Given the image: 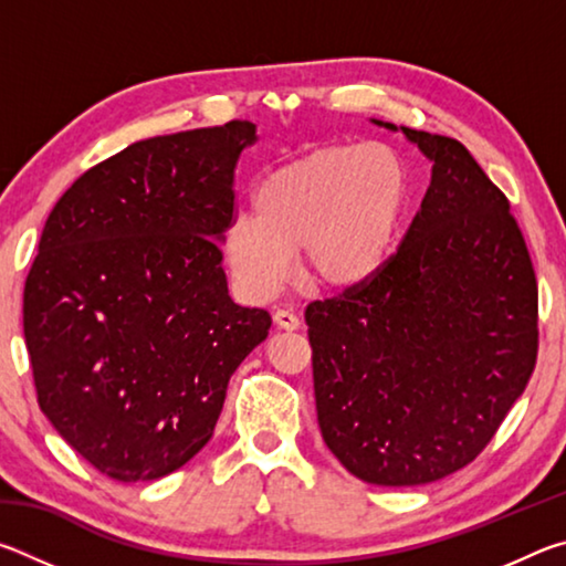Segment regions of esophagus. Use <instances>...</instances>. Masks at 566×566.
<instances>
[{
  "label": "esophagus",
  "mask_w": 566,
  "mask_h": 566,
  "mask_svg": "<svg viewBox=\"0 0 566 566\" xmlns=\"http://www.w3.org/2000/svg\"><path fill=\"white\" fill-rule=\"evenodd\" d=\"M274 324L280 329H286V332H294V329H300V317H296L294 312H290V310H276L274 312Z\"/></svg>",
  "instance_id": "obj_1"
}]
</instances>
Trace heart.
<instances>
[{
	"label": "heart",
	"instance_id": "1",
	"mask_svg": "<svg viewBox=\"0 0 566 566\" xmlns=\"http://www.w3.org/2000/svg\"><path fill=\"white\" fill-rule=\"evenodd\" d=\"M411 197L405 159L387 145H329L276 167L237 212L222 254L237 290L270 300L300 252L304 282L322 292L367 284L395 252Z\"/></svg>",
	"mask_w": 566,
	"mask_h": 566
}]
</instances>
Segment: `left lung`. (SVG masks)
I'll return each instance as SVG.
<instances>
[{"instance_id":"8db88e82","label":"left lung","mask_w":566,"mask_h":566,"mask_svg":"<svg viewBox=\"0 0 566 566\" xmlns=\"http://www.w3.org/2000/svg\"><path fill=\"white\" fill-rule=\"evenodd\" d=\"M401 132L434 161L421 209L377 276L304 312L324 442L379 486L474 462L539 352V292L510 199L462 142Z\"/></svg>"}]
</instances>
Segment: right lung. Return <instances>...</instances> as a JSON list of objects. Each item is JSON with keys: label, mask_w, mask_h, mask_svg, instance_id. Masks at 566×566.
Instances as JSON below:
<instances>
[{"label": "right lung", "mask_w": 566, "mask_h": 566, "mask_svg": "<svg viewBox=\"0 0 566 566\" xmlns=\"http://www.w3.org/2000/svg\"><path fill=\"white\" fill-rule=\"evenodd\" d=\"M252 122L134 142L54 205L24 284L46 419L102 474L149 482L214 434L272 317L227 290L222 234Z\"/></svg>", "instance_id": "1"}]
</instances>
